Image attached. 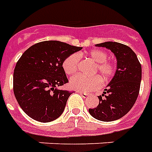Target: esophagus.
Wrapping results in <instances>:
<instances>
[{
	"label": "esophagus",
	"instance_id": "1",
	"mask_svg": "<svg viewBox=\"0 0 152 152\" xmlns=\"http://www.w3.org/2000/svg\"><path fill=\"white\" fill-rule=\"evenodd\" d=\"M78 92L82 96H83V97H87L88 95V93H86V92H83V91H78Z\"/></svg>",
	"mask_w": 152,
	"mask_h": 152
}]
</instances>
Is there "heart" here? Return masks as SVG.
Instances as JSON below:
<instances>
[{
    "label": "heart",
    "mask_w": 152,
    "mask_h": 152,
    "mask_svg": "<svg viewBox=\"0 0 152 152\" xmlns=\"http://www.w3.org/2000/svg\"><path fill=\"white\" fill-rule=\"evenodd\" d=\"M88 57L91 61H94L96 64V72H98L103 78H107L114 75L115 72V68L114 64L107 62L108 55L102 50H91L88 54ZM79 55L72 54L65 59L63 62V69L64 72L69 75L75 74L78 68ZM102 85V80L98 76L93 77H85L83 75H76L71 78L69 86L72 89L79 91H91L98 89Z\"/></svg>",
    "instance_id": "1"
}]
</instances>
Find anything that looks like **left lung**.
Wrapping results in <instances>:
<instances>
[{"label": "left lung", "instance_id": "left-lung-1", "mask_svg": "<svg viewBox=\"0 0 152 152\" xmlns=\"http://www.w3.org/2000/svg\"><path fill=\"white\" fill-rule=\"evenodd\" d=\"M96 47H105L113 52L117 63L114 77L98 96L99 105L88 111L93 118L110 122L122 118L134 105L139 93L142 66L136 54L126 45L105 42Z\"/></svg>", "mask_w": 152, "mask_h": 152}]
</instances>
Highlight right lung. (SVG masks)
I'll use <instances>...</instances> for the list:
<instances>
[{
    "instance_id": "1",
    "label": "right lung",
    "mask_w": 152,
    "mask_h": 152,
    "mask_svg": "<svg viewBox=\"0 0 152 152\" xmlns=\"http://www.w3.org/2000/svg\"><path fill=\"white\" fill-rule=\"evenodd\" d=\"M82 50L60 41L34 44L19 58L14 70V93L30 118L47 123L59 118L72 92L58 87L67 83L63 62Z\"/></svg>"
}]
</instances>
